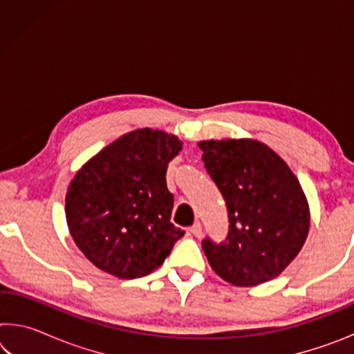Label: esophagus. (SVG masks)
Here are the masks:
<instances>
[{"mask_svg":"<svg viewBox=\"0 0 354 354\" xmlns=\"http://www.w3.org/2000/svg\"><path fill=\"white\" fill-rule=\"evenodd\" d=\"M190 232H192V234H194L195 237H200V236L203 234V226H201V223L192 225V226H190Z\"/></svg>","mask_w":354,"mask_h":354,"instance_id":"1","label":"esophagus"}]
</instances>
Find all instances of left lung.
<instances>
[{
  "instance_id": "8db88e82",
  "label": "left lung",
  "mask_w": 354,
  "mask_h": 354,
  "mask_svg": "<svg viewBox=\"0 0 354 354\" xmlns=\"http://www.w3.org/2000/svg\"><path fill=\"white\" fill-rule=\"evenodd\" d=\"M198 147L230 217L226 242L203 241L209 266L232 286L267 283L295 259L309 234L301 184L284 159L259 140H201Z\"/></svg>"
}]
</instances>
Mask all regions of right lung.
<instances>
[{
    "label": "right lung",
    "instance_id": "obj_1",
    "mask_svg": "<svg viewBox=\"0 0 354 354\" xmlns=\"http://www.w3.org/2000/svg\"><path fill=\"white\" fill-rule=\"evenodd\" d=\"M183 149L176 136L142 128L123 134L76 171L65 195L70 236L100 270L122 279L160 267L184 236L171 223L165 173Z\"/></svg>",
    "mask_w": 354,
    "mask_h": 354
}]
</instances>
